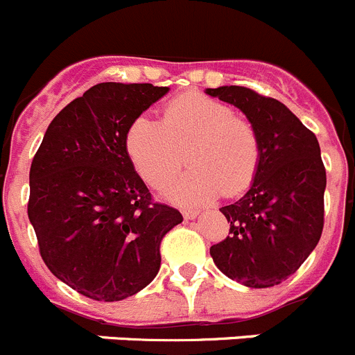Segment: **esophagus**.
I'll return each mask as SVG.
<instances>
[{"label":"esophagus","instance_id":"obj_1","mask_svg":"<svg viewBox=\"0 0 355 355\" xmlns=\"http://www.w3.org/2000/svg\"><path fill=\"white\" fill-rule=\"evenodd\" d=\"M183 216L184 220H193V218L199 216V211H193V209H184L183 211Z\"/></svg>","mask_w":355,"mask_h":355}]
</instances>
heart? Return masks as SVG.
<instances>
[{
	"label": "heart",
	"instance_id": "obj_1",
	"mask_svg": "<svg viewBox=\"0 0 355 355\" xmlns=\"http://www.w3.org/2000/svg\"><path fill=\"white\" fill-rule=\"evenodd\" d=\"M126 153L149 187L165 188L184 162L190 171L165 197L181 206H200L218 195L234 197L255 180L262 160L259 130L230 105L188 91L165 105L162 121L141 114L125 135Z\"/></svg>",
	"mask_w": 355,
	"mask_h": 355
}]
</instances>
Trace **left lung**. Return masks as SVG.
<instances>
[{
    "label": "left lung",
    "instance_id": "1",
    "mask_svg": "<svg viewBox=\"0 0 355 355\" xmlns=\"http://www.w3.org/2000/svg\"><path fill=\"white\" fill-rule=\"evenodd\" d=\"M206 93L243 110L262 142L250 190L220 209L230 222V236L209 253L216 268L237 284L275 287L301 268L322 236L326 168L320 146L278 100L243 86Z\"/></svg>",
    "mask_w": 355,
    "mask_h": 355
}]
</instances>
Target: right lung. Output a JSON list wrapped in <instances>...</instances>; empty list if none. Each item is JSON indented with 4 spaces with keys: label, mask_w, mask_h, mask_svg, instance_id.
<instances>
[{
    "label": "right lung",
    "mask_w": 355,
    "mask_h": 355,
    "mask_svg": "<svg viewBox=\"0 0 355 355\" xmlns=\"http://www.w3.org/2000/svg\"><path fill=\"white\" fill-rule=\"evenodd\" d=\"M168 87L102 83L52 119L29 171L28 216L45 266L95 301H121L160 269V243L183 222L155 202L125 146L130 123Z\"/></svg>",
    "instance_id": "1"
}]
</instances>
